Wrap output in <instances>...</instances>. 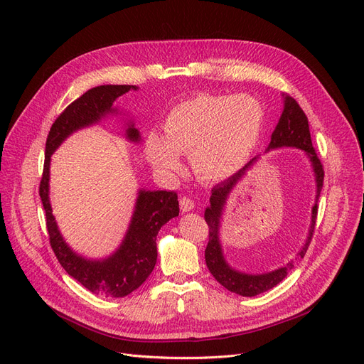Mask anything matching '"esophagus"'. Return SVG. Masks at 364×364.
I'll return each mask as SVG.
<instances>
[{
	"mask_svg": "<svg viewBox=\"0 0 364 364\" xmlns=\"http://www.w3.org/2000/svg\"><path fill=\"white\" fill-rule=\"evenodd\" d=\"M180 208H181L183 213H190L195 208V202L190 198L184 196V198L180 199Z\"/></svg>",
	"mask_w": 364,
	"mask_h": 364,
	"instance_id": "1",
	"label": "esophagus"
}]
</instances>
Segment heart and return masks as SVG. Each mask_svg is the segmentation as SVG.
Here are the masks:
<instances>
[{
  "mask_svg": "<svg viewBox=\"0 0 364 364\" xmlns=\"http://www.w3.org/2000/svg\"><path fill=\"white\" fill-rule=\"evenodd\" d=\"M264 121V107L251 94H200L169 110L164 136L147 134L146 156L161 174L174 176L181 166L180 155H190L200 178L223 181L251 159Z\"/></svg>",
  "mask_w": 364,
  "mask_h": 364,
  "instance_id": "obj_1",
  "label": "heart"
}]
</instances>
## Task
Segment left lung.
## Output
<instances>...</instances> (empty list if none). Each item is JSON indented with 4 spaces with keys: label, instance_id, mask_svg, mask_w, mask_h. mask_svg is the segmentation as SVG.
Segmentation results:
<instances>
[{
    "label": "left lung",
    "instance_id": "1",
    "mask_svg": "<svg viewBox=\"0 0 364 364\" xmlns=\"http://www.w3.org/2000/svg\"><path fill=\"white\" fill-rule=\"evenodd\" d=\"M282 99H283V112L272 134V141L269 147L265 149V153L270 150H277V149L302 150L305 153V156H307L310 161L313 174H314V183H316V199L311 208V221H310L309 235L305 237L304 245L301 246V250L296 254V258L299 259V258H304L305 252H307L313 232H314L316 217H317V200L323 187L324 172L311 143L307 117H305V113L291 95L282 94ZM258 159H259L258 156L254 158L252 161H250V164H246L240 171H237L233 177L217 184L213 188L211 198H209V206L205 209V221L208 223V227H209V242L205 250V261H206L208 269L215 277V280L220 284H223L227 291L235 292L242 296H255L262 292L270 291L286 276H288V273L295 267V261L291 259L286 264H283L282 267H279V269H274L272 272L246 273L235 269V267L228 264L224 255L220 230H221V220H223V213L225 209L227 200L233 193L235 187L242 181V178L247 174V171L255 165Z\"/></svg>",
    "mask_w": 364,
    "mask_h": 364
}]
</instances>
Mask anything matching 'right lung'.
Listing matches in <instances>:
<instances>
[{
  "mask_svg": "<svg viewBox=\"0 0 364 364\" xmlns=\"http://www.w3.org/2000/svg\"><path fill=\"white\" fill-rule=\"evenodd\" d=\"M137 91L136 85H100L84 92L70 103L54 121L46 143V162L40 184L47 230L53 251L69 276L78 280L90 292L122 298L136 291L155 269L158 258L156 236L161 227L171 218L178 217L180 208L176 192L139 188L136 205L121 245L109 257L87 258L73 251L59 230L50 202V164L53 153L73 132L97 125L102 119L125 113L114 106L118 97L128 91ZM127 119V118H125ZM125 139L140 144L141 134L134 121H124Z\"/></svg>",
  "mask_w": 364,
  "mask_h": 364,
  "instance_id": "obj_1",
  "label": "right lung"
}]
</instances>
